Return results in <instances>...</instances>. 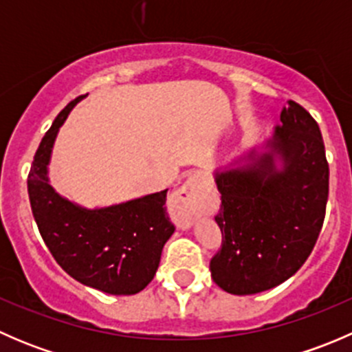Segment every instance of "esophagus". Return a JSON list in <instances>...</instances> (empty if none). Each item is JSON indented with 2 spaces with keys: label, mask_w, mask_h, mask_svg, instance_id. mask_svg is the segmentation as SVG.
I'll return each instance as SVG.
<instances>
[{
  "label": "esophagus",
  "mask_w": 352,
  "mask_h": 352,
  "mask_svg": "<svg viewBox=\"0 0 352 352\" xmlns=\"http://www.w3.org/2000/svg\"><path fill=\"white\" fill-rule=\"evenodd\" d=\"M206 179L201 173H192L189 179L173 192L172 211L180 226H189L190 221L202 212L206 206Z\"/></svg>",
  "instance_id": "obj_1"
}]
</instances>
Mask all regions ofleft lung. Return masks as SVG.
I'll list each match as a JSON object with an SVG mask.
<instances>
[{
    "mask_svg": "<svg viewBox=\"0 0 352 352\" xmlns=\"http://www.w3.org/2000/svg\"><path fill=\"white\" fill-rule=\"evenodd\" d=\"M271 151L252 165L216 173L221 248L209 262L212 281L232 294H255L289 279L314 250L329 197V163L320 127L287 100ZM285 168L278 173L274 155Z\"/></svg>",
    "mask_w": 352,
    "mask_h": 352,
    "instance_id": "obj_1",
    "label": "left lung"
}]
</instances>
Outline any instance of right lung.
<instances>
[{"instance_id": "right-lung-1", "label": "right lung", "mask_w": 352, "mask_h": 352, "mask_svg": "<svg viewBox=\"0 0 352 352\" xmlns=\"http://www.w3.org/2000/svg\"><path fill=\"white\" fill-rule=\"evenodd\" d=\"M74 98L59 112L35 151L28 197L42 240L73 279L109 294H136L155 278L163 245L175 232L166 214V190L102 209H85L61 197L47 179L59 127Z\"/></svg>"}]
</instances>
